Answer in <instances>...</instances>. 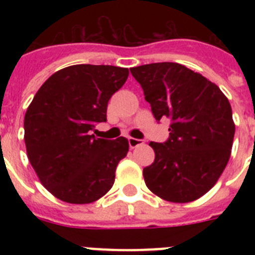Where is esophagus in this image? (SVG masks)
Listing matches in <instances>:
<instances>
[{"mask_svg": "<svg viewBox=\"0 0 255 255\" xmlns=\"http://www.w3.org/2000/svg\"><path fill=\"white\" fill-rule=\"evenodd\" d=\"M128 140H129V145L131 148H136L138 145H141V144L144 143L141 139H136V138H129Z\"/></svg>", "mask_w": 255, "mask_h": 255, "instance_id": "esophagus-1", "label": "esophagus"}]
</instances>
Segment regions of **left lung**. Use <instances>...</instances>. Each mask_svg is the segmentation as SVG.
I'll return each mask as SVG.
<instances>
[{
    "instance_id": "obj_1",
    "label": "left lung",
    "mask_w": 255,
    "mask_h": 255,
    "mask_svg": "<svg viewBox=\"0 0 255 255\" xmlns=\"http://www.w3.org/2000/svg\"><path fill=\"white\" fill-rule=\"evenodd\" d=\"M154 119L170 120V136L150 141L154 162L145 185L173 203H188L213 188L229 162L235 125L229 100L215 83L176 62L130 69Z\"/></svg>"
}]
</instances>
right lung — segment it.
I'll use <instances>...</instances> for the list:
<instances>
[{
	"label": "right lung",
	"instance_id": "right-lung-1",
	"mask_svg": "<svg viewBox=\"0 0 255 255\" xmlns=\"http://www.w3.org/2000/svg\"><path fill=\"white\" fill-rule=\"evenodd\" d=\"M129 76L110 65H74L47 79L24 119L31 166L44 188L66 203L85 204L112 188L119 162L129 150L124 136L96 138L107 121L108 101Z\"/></svg>",
	"mask_w": 255,
	"mask_h": 255
}]
</instances>
